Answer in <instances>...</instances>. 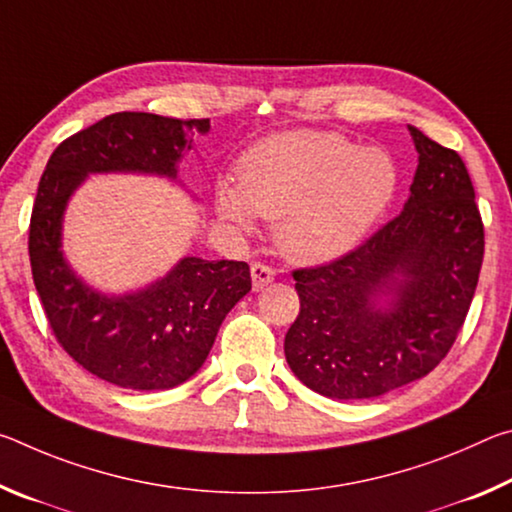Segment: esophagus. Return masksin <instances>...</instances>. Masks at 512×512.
Returning <instances> with one entry per match:
<instances>
[{
  "mask_svg": "<svg viewBox=\"0 0 512 512\" xmlns=\"http://www.w3.org/2000/svg\"><path fill=\"white\" fill-rule=\"evenodd\" d=\"M250 277H253V289L262 291L264 287H268V284L273 282L275 271L271 266H266L262 262H255V264H250Z\"/></svg>",
  "mask_w": 512,
  "mask_h": 512,
  "instance_id": "1",
  "label": "esophagus"
}]
</instances>
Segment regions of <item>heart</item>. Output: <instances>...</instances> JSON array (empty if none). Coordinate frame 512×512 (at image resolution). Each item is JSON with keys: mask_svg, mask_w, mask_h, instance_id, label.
I'll return each mask as SVG.
<instances>
[{"mask_svg": "<svg viewBox=\"0 0 512 512\" xmlns=\"http://www.w3.org/2000/svg\"><path fill=\"white\" fill-rule=\"evenodd\" d=\"M395 160L357 149L339 135H268L239 160V185L219 183L221 219L253 230L257 214L275 219V241L291 262L325 264L366 237L397 192Z\"/></svg>", "mask_w": 512, "mask_h": 512, "instance_id": "b5f03b06", "label": "heart"}]
</instances>
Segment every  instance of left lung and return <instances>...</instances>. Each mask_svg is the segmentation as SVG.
I'll list each match as a JSON object with an SVG mask.
<instances>
[{
    "label": "left lung",
    "mask_w": 512,
    "mask_h": 512,
    "mask_svg": "<svg viewBox=\"0 0 512 512\" xmlns=\"http://www.w3.org/2000/svg\"><path fill=\"white\" fill-rule=\"evenodd\" d=\"M418 169L404 210L334 262L293 271L300 314L284 336L302 384L368 400L452 350L483 262V221L461 155L409 126Z\"/></svg>",
    "instance_id": "8db88e82"
}]
</instances>
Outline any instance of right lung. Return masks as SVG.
<instances>
[{
    "mask_svg": "<svg viewBox=\"0 0 512 512\" xmlns=\"http://www.w3.org/2000/svg\"><path fill=\"white\" fill-rule=\"evenodd\" d=\"M210 119L115 112L56 146L29 225L33 284L51 332L79 366L131 391H164L203 366L228 311L250 291L246 262L185 257L151 287L103 296L74 275L60 250L69 196L88 173H155L176 164Z\"/></svg>",
    "mask_w": 512,
    "mask_h": 512,
    "instance_id": "1",
    "label": "right lung"
}]
</instances>
